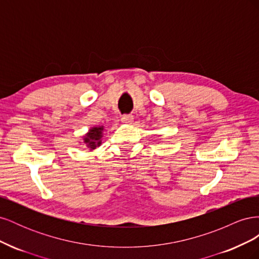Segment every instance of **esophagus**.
Segmentation results:
<instances>
[{
  "label": "esophagus",
  "instance_id": "1",
  "mask_svg": "<svg viewBox=\"0 0 259 259\" xmlns=\"http://www.w3.org/2000/svg\"><path fill=\"white\" fill-rule=\"evenodd\" d=\"M121 121L123 123H126V124H132L133 121H134V116L133 115H123L121 117Z\"/></svg>",
  "mask_w": 259,
  "mask_h": 259
}]
</instances>
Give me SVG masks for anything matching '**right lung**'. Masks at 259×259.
<instances>
[{"instance_id":"obj_1","label":"right lung","mask_w":259,"mask_h":259,"mask_svg":"<svg viewBox=\"0 0 259 259\" xmlns=\"http://www.w3.org/2000/svg\"><path fill=\"white\" fill-rule=\"evenodd\" d=\"M104 126H93L89 130V132L83 136V143L89 148L90 151H93L96 147L101 146V140H103Z\"/></svg>"}]
</instances>
